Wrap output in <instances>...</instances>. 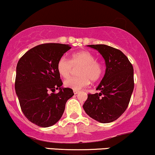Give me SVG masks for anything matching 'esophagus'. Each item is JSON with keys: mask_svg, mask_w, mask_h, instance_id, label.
<instances>
[{"mask_svg": "<svg viewBox=\"0 0 155 155\" xmlns=\"http://www.w3.org/2000/svg\"><path fill=\"white\" fill-rule=\"evenodd\" d=\"M80 92V91H78V90H74V94H78V93Z\"/></svg>", "mask_w": 155, "mask_h": 155, "instance_id": "34e87169", "label": "esophagus"}]
</instances>
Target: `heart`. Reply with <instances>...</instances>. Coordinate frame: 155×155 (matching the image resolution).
<instances>
[{
	"label": "heart",
	"mask_w": 155,
	"mask_h": 155,
	"mask_svg": "<svg viewBox=\"0 0 155 155\" xmlns=\"http://www.w3.org/2000/svg\"><path fill=\"white\" fill-rule=\"evenodd\" d=\"M78 77L69 78L64 81V86L74 90H79L87 86L90 81L95 82L102 76L103 65L95 59V56L89 51H80L72 54L71 60L63 56L58 60L57 70L61 77L67 78L72 71L73 66H79Z\"/></svg>",
	"instance_id": "obj_1"
}]
</instances>
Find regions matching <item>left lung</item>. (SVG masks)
<instances>
[{
	"label": "left lung",
	"instance_id": "1",
	"mask_svg": "<svg viewBox=\"0 0 155 155\" xmlns=\"http://www.w3.org/2000/svg\"><path fill=\"white\" fill-rule=\"evenodd\" d=\"M103 56L106 71L95 94H89L84 111L102 124L111 123L127 109L134 89V69L128 58L119 49L104 44L88 45Z\"/></svg>",
	"mask_w": 155,
	"mask_h": 155
}]
</instances>
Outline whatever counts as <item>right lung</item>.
I'll return each instance as SVG.
<instances>
[{"label": "right lung", "mask_w": 155, "mask_h": 155, "mask_svg": "<svg viewBox=\"0 0 155 155\" xmlns=\"http://www.w3.org/2000/svg\"><path fill=\"white\" fill-rule=\"evenodd\" d=\"M70 49L68 44H41L26 51L18 61L16 94L25 117L38 126L55 124L64 114L66 103L74 95L72 89L63 87L57 70L58 60ZM58 89L59 91L54 93Z\"/></svg>", "instance_id": "add662e5"}]
</instances>
